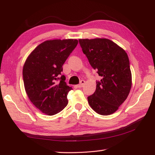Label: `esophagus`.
<instances>
[{
  "label": "esophagus",
  "instance_id": "obj_1",
  "mask_svg": "<svg viewBox=\"0 0 155 155\" xmlns=\"http://www.w3.org/2000/svg\"><path fill=\"white\" fill-rule=\"evenodd\" d=\"M85 83V81H84V80H81V82H80V83L78 84V85H77V87H79V88H81V87H82L84 85V84Z\"/></svg>",
  "mask_w": 155,
  "mask_h": 155
}]
</instances>
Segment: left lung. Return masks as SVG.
Segmentation results:
<instances>
[{
    "instance_id": "obj_1",
    "label": "left lung",
    "mask_w": 155,
    "mask_h": 155,
    "mask_svg": "<svg viewBox=\"0 0 155 155\" xmlns=\"http://www.w3.org/2000/svg\"><path fill=\"white\" fill-rule=\"evenodd\" d=\"M83 52L102 79L87 97L90 107L98 114H114L124 103L132 85L130 62L127 52L111 40L104 38L80 39Z\"/></svg>"
}]
</instances>
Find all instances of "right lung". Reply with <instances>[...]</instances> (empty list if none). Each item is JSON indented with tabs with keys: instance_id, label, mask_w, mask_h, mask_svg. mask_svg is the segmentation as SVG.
<instances>
[{
	"instance_id": "obj_1",
	"label": "right lung",
	"mask_w": 155,
	"mask_h": 155,
	"mask_svg": "<svg viewBox=\"0 0 155 155\" xmlns=\"http://www.w3.org/2000/svg\"><path fill=\"white\" fill-rule=\"evenodd\" d=\"M78 44V40H53L40 44L25 61L22 77L25 91L34 105L48 115L62 111L68 103L72 87L61 75L63 65Z\"/></svg>"
}]
</instances>
